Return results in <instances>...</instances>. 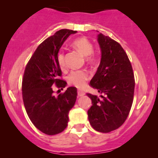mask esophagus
I'll return each instance as SVG.
<instances>
[{"mask_svg": "<svg viewBox=\"0 0 158 158\" xmlns=\"http://www.w3.org/2000/svg\"><path fill=\"white\" fill-rule=\"evenodd\" d=\"M85 94V93L84 91H82V90H78V96L79 97H83Z\"/></svg>", "mask_w": 158, "mask_h": 158, "instance_id": "34e87169", "label": "esophagus"}]
</instances>
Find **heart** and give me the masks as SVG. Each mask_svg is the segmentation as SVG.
Segmentation results:
<instances>
[{
    "instance_id": "1",
    "label": "heart",
    "mask_w": 158,
    "mask_h": 158,
    "mask_svg": "<svg viewBox=\"0 0 158 158\" xmlns=\"http://www.w3.org/2000/svg\"><path fill=\"white\" fill-rule=\"evenodd\" d=\"M73 47L77 51H79L82 56L86 57L88 61H93L94 56L93 55L94 45L87 38L81 37L75 39L73 41ZM58 62L61 68H64V52L60 51L57 56ZM89 79L88 73L85 70H74L69 74L68 77V81L69 84L74 85L78 88H82L86 85L87 81Z\"/></svg>"
}]
</instances>
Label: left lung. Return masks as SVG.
<instances>
[{"label":"left lung","instance_id":"obj_1","mask_svg":"<svg viewBox=\"0 0 158 158\" xmlns=\"http://www.w3.org/2000/svg\"><path fill=\"white\" fill-rule=\"evenodd\" d=\"M97 41L101 61L90 85L100 97L87 94L92 101L88 110L90 124L96 131L108 133L116 130L128 117L133 102L135 77L131 62L121 45L99 33Z\"/></svg>","mask_w":158,"mask_h":158}]
</instances>
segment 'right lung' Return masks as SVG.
I'll use <instances>...</instances> for the list:
<instances>
[{"mask_svg":"<svg viewBox=\"0 0 158 158\" xmlns=\"http://www.w3.org/2000/svg\"><path fill=\"white\" fill-rule=\"evenodd\" d=\"M71 30H59L38 47L27 63L22 80V97L25 109L32 124L43 133L55 135L66 128L68 114L75 105L77 89L69 87L64 93L54 96L52 85L64 88L67 82L59 79L61 70L58 52L71 34Z\"/></svg>","mask_w":158,"mask_h":158,"instance_id":"obj_1","label":"right lung"}]
</instances>
